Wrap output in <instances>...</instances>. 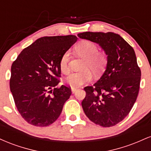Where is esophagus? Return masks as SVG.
I'll return each mask as SVG.
<instances>
[{
  "label": "esophagus",
  "instance_id": "obj_1",
  "mask_svg": "<svg viewBox=\"0 0 151 151\" xmlns=\"http://www.w3.org/2000/svg\"><path fill=\"white\" fill-rule=\"evenodd\" d=\"M77 89H75V88H72V93H75L76 91H77Z\"/></svg>",
  "mask_w": 151,
  "mask_h": 151
}]
</instances>
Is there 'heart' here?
I'll return each instance as SVG.
<instances>
[{"instance_id":"heart-1","label":"heart","mask_w":151,"mask_h":151,"mask_svg":"<svg viewBox=\"0 0 151 151\" xmlns=\"http://www.w3.org/2000/svg\"><path fill=\"white\" fill-rule=\"evenodd\" d=\"M76 51L79 55L84 58L82 68L86 70L74 72L65 78V84L72 88H78L85 83L89 82L92 76L88 69L93 72H99L103 69L106 62L104 54L98 52L97 45L89 40H83L78 43L76 46ZM69 60L70 52H66L62 55L59 63L60 70L63 73H67L69 71Z\"/></svg>"}]
</instances>
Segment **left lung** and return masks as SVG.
Returning <instances> with one entry per match:
<instances>
[{"label": "left lung", "mask_w": 151, "mask_h": 151, "mask_svg": "<svg viewBox=\"0 0 151 151\" xmlns=\"http://www.w3.org/2000/svg\"><path fill=\"white\" fill-rule=\"evenodd\" d=\"M77 36L97 43L107 55L104 73L93 85L84 87L83 110L97 125H116L131 111L139 91L141 72L134 50L119 35L111 32H85Z\"/></svg>", "instance_id": "obj_1"}]
</instances>
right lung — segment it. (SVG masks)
<instances>
[{"mask_svg": "<svg viewBox=\"0 0 151 151\" xmlns=\"http://www.w3.org/2000/svg\"><path fill=\"white\" fill-rule=\"evenodd\" d=\"M77 39L72 35L40 37L13 62L10 91L19 113L31 125L44 127L55 122L72 94L70 87H57L61 77L59 63Z\"/></svg>", "mask_w": 151, "mask_h": 151, "instance_id": "right-lung-1", "label": "right lung"}]
</instances>
